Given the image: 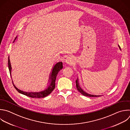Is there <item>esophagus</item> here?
<instances>
[{"mask_svg":"<svg viewBox=\"0 0 130 130\" xmlns=\"http://www.w3.org/2000/svg\"><path fill=\"white\" fill-rule=\"evenodd\" d=\"M74 61V58L72 57H68L65 60V62L69 65H71L73 63Z\"/></svg>","mask_w":130,"mask_h":130,"instance_id":"obj_1","label":"esophagus"}]
</instances>
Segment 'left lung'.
<instances>
[{
    "label": "left lung",
    "mask_w": 130,
    "mask_h": 130,
    "mask_svg": "<svg viewBox=\"0 0 130 130\" xmlns=\"http://www.w3.org/2000/svg\"><path fill=\"white\" fill-rule=\"evenodd\" d=\"M118 47L120 49V46L118 45ZM76 88L77 89V90L82 94H83V95L84 96H89V97H98V96H102V95H92V94H89L87 92H85L80 87V86L79 85V83H78V78H77V79L76 80Z\"/></svg>",
    "instance_id": "8db88e82"
}]
</instances>
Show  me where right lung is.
Returning a JSON list of instances; mask_svg holds the SVG:
<instances>
[{
  "mask_svg": "<svg viewBox=\"0 0 130 130\" xmlns=\"http://www.w3.org/2000/svg\"><path fill=\"white\" fill-rule=\"evenodd\" d=\"M16 38H17V37H16ZM16 38H15V40H16ZM15 40H14V41H15ZM8 67H9V71H10V75H11L12 67H11V65L9 57V59H8ZM62 68H63V63H62V62H58L57 63H56L55 65V66H54V67L53 68L52 72L51 74H50V77H49V82H50L49 85L48 86L47 88L46 89H45L44 90H43V91H41L40 92H32L23 91L20 90L19 89H18L16 87V86L14 85L13 82V85L14 86L15 88L17 90V91L19 93H20L21 94H22L25 95L27 96H29V97L32 98H45L46 96L48 95L50 93H51L55 89V86H56L55 85V81H56V79L57 74L59 73V72ZM11 77H12V76H11Z\"/></svg>",
  "mask_w": 130,
  "mask_h": 130,
  "instance_id": "add662e5",
  "label": "right lung"
}]
</instances>
